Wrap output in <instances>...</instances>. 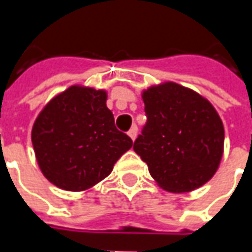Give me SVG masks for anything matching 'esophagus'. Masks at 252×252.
Listing matches in <instances>:
<instances>
[{
  "instance_id": "34e87169",
  "label": "esophagus",
  "mask_w": 252,
  "mask_h": 252,
  "mask_svg": "<svg viewBox=\"0 0 252 252\" xmlns=\"http://www.w3.org/2000/svg\"><path fill=\"white\" fill-rule=\"evenodd\" d=\"M127 134H129V137H130L131 140L133 141L136 140V137H137V126H133L130 130H129V133H127Z\"/></svg>"
}]
</instances>
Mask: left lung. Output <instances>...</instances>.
I'll list each match as a JSON object with an SVG mask.
<instances>
[{"mask_svg": "<svg viewBox=\"0 0 252 252\" xmlns=\"http://www.w3.org/2000/svg\"><path fill=\"white\" fill-rule=\"evenodd\" d=\"M147 123L133 144L158 187L190 192L216 174L223 157L224 127L213 105L177 83L141 94Z\"/></svg>", "mask_w": 252, "mask_h": 252, "instance_id": "left-lung-1", "label": "left lung"}]
</instances>
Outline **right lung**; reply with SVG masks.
<instances>
[{"instance_id":"1","label":"right lung","mask_w":252,"mask_h":252,"mask_svg":"<svg viewBox=\"0 0 252 252\" xmlns=\"http://www.w3.org/2000/svg\"><path fill=\"white\" fill-rule=\"evenodd\" d=\"M108 94L71 85L46 103L32 127L36 161L57 188L81 192L106 178L133 146L115 127Z\"/></svg>"}]
</instances>
